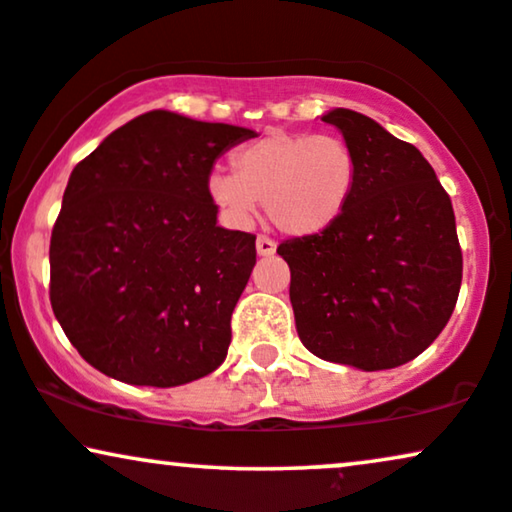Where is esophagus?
Instances as JSON below:
<instances>
[{
    "label": "esophagus",
    "instance_id": "obj_1",
    "mask_svg": "<svg viewBox=\"0 0 512 512\" xmlns=\"http://www.w3.org/2000/svg\"><path fill=\"white\" fill-rule=\"evenodd\" d=\"M255 245H257V255H262V257H269L276 252V243L271 241L269 236H257Z\"/></svg>",
    "mask_w": 512,
    "mask_h": 512
}]
</instances>
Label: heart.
<instances>
[{
	"instance_id": "heart-1",
	"label": "heart",
	"mask_w": 512,
	"mask_h": 512,
	"mask_svg": "<svg viewBox=\"0 0 512 512\" xmlns=\"http://www.w3.org/2000/svg\"><path fill=\"white\" fill-rule=\"evenodd\" d=\"M236 172L215 170L210 196L234 222H248L257 200L269 222L288 236H314L347 208L357 181V158L338 137L309 132L264 134L234 158Z\"/></svg>"
}]
</instances>
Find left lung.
<instances>
[{
  "label": "left lung",
  "instance_id": "1",
  "mask_svg": "<svg viewBox=\"0 0 512 512\" xmlns=\"http://www.w3.org/2000/svg\"><path fill=\"white\" fill-rule=\"evenodd\" d=\"M357 158L347 208L321 234L290 238V302L302 345L323 361L383 371L425 352L454 314L463 255L449 193L416 146L335 108Z\"/></svg>",
  "mask_w": 512,
  "mask_h": 512
}]
</instances>
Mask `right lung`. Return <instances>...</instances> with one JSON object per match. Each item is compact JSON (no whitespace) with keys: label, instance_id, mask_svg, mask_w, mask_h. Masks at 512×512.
I'll use <instances>...</instances> for the list:
<instances>
[{"label":"right lung","instance_id":"add662e5","mask_svg":"<svg viewBox=\"0 0 512 512\" xmlns=\"http://www.w3.org/2000/svg\"><path fill=\"white\" fill-rule=\"evenodd\" d=\"M252 137L151 111L75 165L51 231L49 300L96 371L177 387L222 366L257 250L252 234L217 226L208 179Z\"/></svg>","mask_w":512,"mask_h":512}]
</instances>
